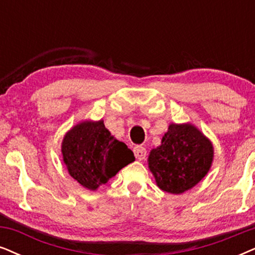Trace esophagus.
<instances>
[{
  "mask_svg": "<svg viewBox=\"0 0 255 255\" xmlns=\"http://www.w3.org/2000/svg\"><path fill=\"white\" fill-rule=\"evenodd\" d=\"M133 151H134L135 157H136L137 160L141 161V160L146 159L147 150H146V148H144V147H142V146H135Z\"/></svg>",
  "mask_w": 255,
  "mask_h": 255,
  "instance_id": "obj_1",
  "label": "esophagus"
}]
</instances>
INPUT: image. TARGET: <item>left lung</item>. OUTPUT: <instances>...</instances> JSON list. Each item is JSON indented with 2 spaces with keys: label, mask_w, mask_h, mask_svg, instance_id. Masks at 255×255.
I'll list each match as a JSON object with an SVG mask.
<instances>
[{
  "label": "left lung",
  "mask_w": 255,
  "mask_h": 255,
  "mask_svg": "<svg viewBox=\"0 0 255 255\" xmlns=\"http://www.w3.org/2000/svg\"><path fill=\"white\" fill-rule=\"evenodd\" d=\"M214 159L212 141L189 124H170L159 147L150 150L148 168L159 188L182 194L201 181Z\"/></svg>",
  "instance_id": "left-lung-1"
}]
</instances>
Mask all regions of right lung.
Returning <instances> with one entry per match:
<instances>
[{
	"label": "right lung",
	"mask_w": 255,
	"mask_h": 255,
	"mask_svg": "<svg viewBox=\"0 0 255 255\" xmlns=\"http://www.w3.org/2000/svg\"><path fill=\"white\" fill-rule=\"evenodd\" d=\"M61 151L69 175L89 191H96L135 160L133 151L113 136L102 120H85L70 128Z\"/></svg>",
	"instance_id": "right-lung-1"
}]
</instances>
